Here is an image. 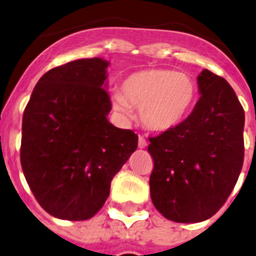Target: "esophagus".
Listing matches in <instances>:
<instances>
[{
    "mask_svg": "<svg viewBox=\"0 0 256 256\" xmlns=\"http://www.w3.org/2000/svg\"><path fill=\"white\" fill-rule=\"evenodd\" d=\"M146 145H148L146 140H145V138H142V136H140V138H138V148L144 149L145 146H146Z\"/></svg>",
    "mask_w": 256,
    "mask_h": 256,
    "instance_id": "obj_1",
    "label": "esophagus"
}]
</instances>
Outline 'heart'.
<instances>
[{
    "label": "heart",
    "instance_id": "obj_1",
    "mask_svg": "<svg viewBox=\"0 0 256 256\" xmlns=\"http://www.w3.org/2000/svg\"><path fill=\"white\" fill-rule=\"evenodd\" d=\"M112 107L130 115L138 108L141 124L154 132H165L180 126L192 114L198 100V84L186 72L152 68L130 74L122 83V92L112 94Z\"/></svg>",
    "mask_w": 256,
    "mask_h": 256
}]
</instances>
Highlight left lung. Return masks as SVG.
Instances as JSON below:
<instances>
[{
    "instance_id": "1",
    "label": "left lung",
    "mask_w": 256,
    "mask_h": 256,
    "mask_svg": "<svg viewBox=\"0 0 256 256\" xmlns=\"http://www.w3.org/2000/svg\"><path fill=\"white\" fill-rule=\"evenodd\" d=\"M200 100L180 126L149 138L154 208L169 220L194 224L224 206L242 170L244 111L224 78L202 70Z\"/></svg>"
}]
</instances>
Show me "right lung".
<instances>
[{
  "instance_id": "right-lung-1",
  "label": "right lung",
  "mask_w": 256,
  "mask_h": 256,
  "mask_svg": "<svg viewBox=\"0 0 256 256\" xmlns=\"http://www.w3.org/2000/svg\"><path fill=\"white\" fill-rule=\"evenodd\" d=\"M108 64L78 59L47 71L24 108L22 170L38 204L59 220L95 216L138 148V134L108 122Z\"/></svg>"
}]
</instances>
